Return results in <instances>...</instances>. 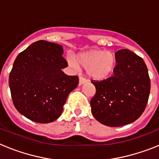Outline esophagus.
Here are the masks:
<instances>
[{"label": "esophagus", "instance_id": "1", "mask_svg": "<svg viewBox=\"0 0 159 159\" xmlns=\"http://www.w3.org/2000/svg\"><path fill=\"white\" fill-rule=\"evenodd\" d=\"M87 81H88V80H87L85 78H84V77L80 76V78H79V84H80V85H82V84H85Z\"/></svg>", "mask_w": 159, "mask_h": 159}]
</instances>
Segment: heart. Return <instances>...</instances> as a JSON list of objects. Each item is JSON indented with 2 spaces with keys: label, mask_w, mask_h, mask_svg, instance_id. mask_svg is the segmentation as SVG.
<instances>
[{
  "label": "heart",
  "mask_w": 159,
  "mask_h": 159,
  "mask_svg": "<svg viewBox=\"0 0 159 159\" xmlns=\"http://www.w3.org/2000/svg\"><path fill=\"white\" fill-rule=\"evenodd\" d=\"M67 63L75 69L79 66L87 68V73L91 78L102 80L113 74L117 65V57L112 52L93 49L80 53L76 56L75 60L68 57Z\"/></svg>",
  "instance_id": "heart-1"
}]
</instances>
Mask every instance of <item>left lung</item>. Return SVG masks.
Segmentation results:
<instances>
[{
  "label": "left lung",
  "mask_w": 159,
  "mask_h": 159,
  "mask_svg": "<svg viewBox=\"0 0 159 159\" xmlns=\"http://www.w3.org/2000/svg\"><path fill=\"white\" fill-rule=\"evenodd\" d=\"M114 75L102 81H92L96 92L91 100L97 121L108 127H121L141 116L147 104L151 80L144 60L128 49L116 52Z\"/></svg>",
  "instance_id": "left-lung-1"
}]
</instances>
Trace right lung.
I'll use <instances>...</instances> for the list:
<instances>
[{
    "mask_svg": "<svg viewBox=\"0 0 159 159\" xmlns=\"http://www.w3.org/2000/svg\"><path fill=\"white\" fill-rule=\"evenodd\" d=\"M63 47L46 40L32 43L13 63L8 84L12 102L20 113L32 121L57 120L70 92L79 84L77 75L62 71L67 66Z\"/></svg>",
    "mask_w": 159,
    "mask_h": 159,
    "instance_id": "right-lung-1",
    "label": "right lung"
}]
</instances>
